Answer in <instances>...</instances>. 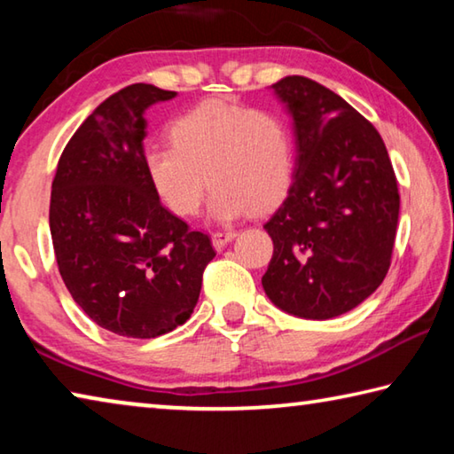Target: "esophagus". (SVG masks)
<instances>
[{"instance_id":"esophagus-1","label":"esophagus","mask_w":454,"mask_h":454,"mask_svg":"<svg viewBox=\"0 0 454 454\" xmlns=\"http://www.w3.org/2000/svg\"><path fill=\"white\" fill-rule=\"evenodd\" d=\"M234 238H236L234 230H224V232L218 230V232L212 234V244H214V248H216V250H222L228 242H232Z\"/></svg>"}]
</instances>
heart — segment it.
Wrapping results in <instances>:
<instances>
[{
	"mask_svg": "<svg viewBox=\"0 0 454 454\" xmlns=\"http://www.w3.org/2000/svg\"><path fill=\"white\" fill-rule=\"evenodd\" d=\"M170 137L172 144L150 145L145 170L178 216H196L208 182L218 220H234L250 208L266 212L286 196L294 137L278 114L206 99L174 120Z\"/></svg>",
	"mask_w": 454,
	"mask_h": 454,
	"instance_id": "1",
	"label": "heart"
}]
</instances>
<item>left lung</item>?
Returning a JSON list of instances; mask_svg holds the SVG:
<instances>
[{"label":"left lung","instance_id":"obj_1","mask_svg":"<svg viewBox=\"0 0 454 454\" xmlns=\"http://www.w3.org/2000/svg\"><path fill=\"white\" fill-rule=\"evenodd\" d=\"M296 134L288 196L264 228L274 254L268 298L301 318L340 317L380 286L393 260L396 176L380 134L350 104L304 75L274 83Z\"/></svg>","mask_w":454,"mask_h":454}]
</instances>
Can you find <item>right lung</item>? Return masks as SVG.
Here are the masks:
<instances>
[{"label":"right lung","instance_id":"right-lung-1","mask_svg":"<svg viewBox=\"0 0 454 454\" xmlns=\"http://www.w3.org/2000/svg\"><path fill=\"white\" fill-rule=\"evenodd\" d=\"M176 91L132 83L104 99L61 152L50 232L75 304L114 334L156 338L190 318L210 236L164 208L145 170V107Z\"/></svg>","mask_w":454,"mask_h":454}]
</instances>
